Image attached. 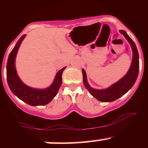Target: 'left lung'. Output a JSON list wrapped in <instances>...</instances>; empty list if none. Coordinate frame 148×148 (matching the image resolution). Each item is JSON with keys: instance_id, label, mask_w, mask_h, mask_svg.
<instances>
[{"instance_id": "left-lung-1", "label": "left lung", "mask_w": 148, "mask_h": 148, "mask_svg": "<svg viewBox=\"0 0 148 148\" xmlns=\"http://www.w3.org/2000/svg\"><path fill=\"white\" fill-rule=\"evenodd\" d=\"M120 32L122 35L125 36L127 41L130 42L132 49V51H133V58H132V64H131L130 68L126 75L108 88L104 90H96L93 89L89 86L87 81L86 72L84 69H82L83 82H84L86 88H87L92 96L103 102H111V101H115L120 98V97L124 95L134 86L138 75L139 57L136 46L125 30H120Z\"/></svg>"}]
</instances>
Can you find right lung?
<instances>
[{"mask_svg": "<svg viewBox=\"0 0 148 148\" xmlns=\"http://www.w3.org/2000/svg\"><path fill=\"white\" fill-rule=\"evenodd\" d=\"M25 37V35L21 37L8 57L7 62L8 84L11 91L22 101L31 106H43L50 102L57 95L62 84V74L65 67L58 72L53 83L47 89H34L23 84L16 74L14 62L16 53Z\"/></svg>", "mask_w": 148, "mask_h": 148, "instance_id": "1", "label": "right lung"}]
</instances>
